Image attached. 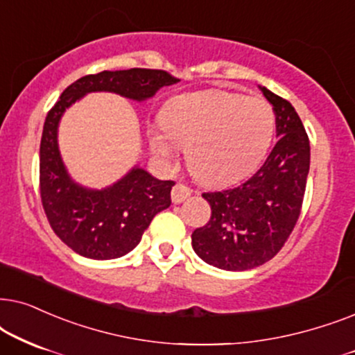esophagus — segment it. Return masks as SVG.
Returning a JSON list of instances; mask_svg holds the SVG:
<instances>
[{
    "mask_svg": "<svg viewBox=\"0 0 355 355\" xmlns=\"http://www.w3.org/2000/svg\"><path fill=\"white\" fill-rule=\"evenodd\" d=\"M190 195H191V190L187 185H183V183H177V185L172 188V201L175 205L185 201Z\"/></svg>",
    "mask_w": 355,
    "mask_h": 355,
    "instance_id": "esophagus-1",
    "label": "esophagus"
}]
</instances>
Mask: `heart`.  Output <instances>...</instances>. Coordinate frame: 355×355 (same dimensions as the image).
I'll return each instance as SVG.
<instances>
[{"mask_svg":"<svg viewBox=\"0 0 355 355\" xmlns=\"http://www.w3.org/2000/svg\"><path fill=\"white\" fill-rule=\"evenodd\" d=\"M160 125L175 146L188 149V168L198 180L225 185L243 178L264 159L276 131V115L263 98L201 91L173 98L164 108ZM166 139L150 135V148L168 160L175 157V146Z\"/></svg>","mask_w":355,"mask_h":355,"instance_id":"b5f03b06","label":"heart"}]
</instances>
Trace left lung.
I'll return each instance as SVG.
<instances>
[{"instance_id": "left-lung-1", "label": "left lung", "mask_w": 355, "mask_h": 355, "mask_svg": "<svg viewBox=\"0 0 355 355\" xmlns=\"http://www.w3.org/2000/svg\"><path fill=\"white\" fill-rule=\"evenodd\" d=\"M279 138L261 168L242 185L202 193L211 219L191 234L202 261L225 271L261 266L284 247L300 216L310 168V141L295 108L261 87Z\"/></svg>"}]
</instances>
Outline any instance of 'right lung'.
Returning <instances> with one entry per match:
<instances>
[{"instance_id":"right-lung-1","label":"right lung","mask_w":355,"mask_h":355,"mask_svg":"<svg viewBox=\"0 0 355 355\" xmlns=\"http://www.w3.org/2000/svg\"><path fill=\"white\" fill-rule=\"evenodd\" d=\"M178 79L162 69L131 68L89 74L71 84L45 118L40 141V196L53 232L81 257L113 259L130 253L157 212L170 206L172 180L136 165L112 187L91 190L69 177L58 149L64 110L89 92H115L143 102Z\"/></svg>"}]
</instances>
